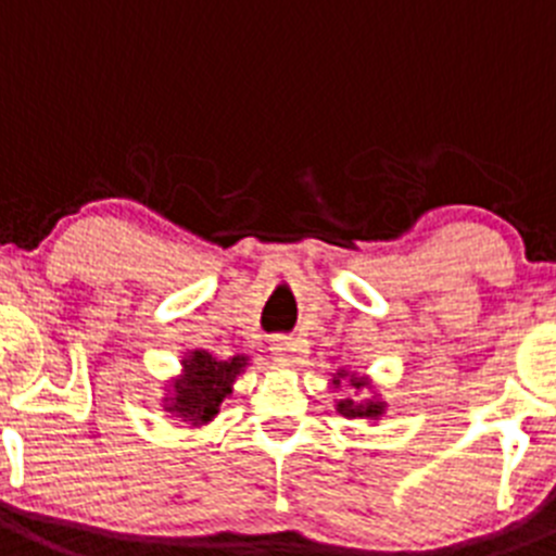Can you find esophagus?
I'll list each match as a JSON object with an SVG mask.
<instances>
[{"mask_svg": "<svg viewBox=\"0 0 556 556\" xmlns=\"http://www.w3.org/2000/svg\"><path fill=\"white\" fill-rule=\"evenodd\" d=\"M269 351H273L275 358L287 362V358H292V353L301 351V339H298V337H275L273 342H269Z\"/></svg>", "mask_w": 556, "mask_h": 556, "instance_id": "esophagus-1", "label": "esophagus"}]
</instances>
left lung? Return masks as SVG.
I'll return each instance as SVG.
<instances>
[{
	"mask_svg": "<svg viewBox=\"0 0 556 556\" xmlns=\"http://www.w3.org/2000/svg\"><path fill=\"white\" fill-rule=\"evenodd\" d=\"M342 378H348L345 370H339L337 376H333V387L342 384ZM351 387L353 390H362V387H367V378H356V372H353ZM337 412L345 417H370V420H378V417L384 415V401H378V397H365V401L342 397L337 404Z\"/></svg>",
	"mask_w": 556,
	"mask_h": 556,
	"instance_id": "8db88e82",
	"label": "left lung"
}]
</instances>
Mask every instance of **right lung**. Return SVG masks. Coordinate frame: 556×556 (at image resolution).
Segmentation results:
<instances>
[{"instance_id":"1","label":"right lung","mask_w":556,"mask_h":556,"mask_svg":"<svg viewBox=\"0 0 556 556\" xmlns=\"http://www.w3.org/2000/svg\"><path fill=\"white\" fill-rule=\"evenodd\" d=\"M184 372L172 381L166 412L184 417L191 426H205L217 417L219 404L233 392V381L250 365L248 356L217 358L208 351H191L184 356Z\"/></svg>"}]
</instances>
